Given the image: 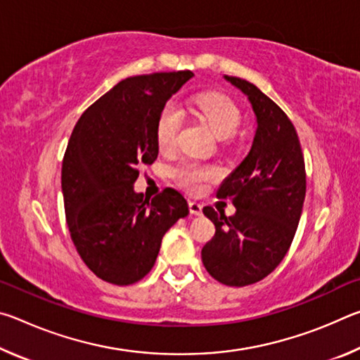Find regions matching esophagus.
I'll list each match as a JSON object with an SVG mask.
<instances>
[{
  "label": "esophagus",
  "instance_id": "esophagus-1",
  "mask_svg": "<svg viewBox=\"0 0 360 360\" xmlns=\"http://www.w3.org/2000/svg\"><path fill=\"white\" fill-rule=\"evenodd\" d=\"M202 210H203V206L200 205V203H197V202H188V211H191L192 214L200 216V214H202Z\"/></svg>",
  "mask_w": 360,
  "mask_h": 360
}]
</instances>
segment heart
<instances>
[{"instance_id": "heart-1", "label": "heart", "mask_w": 360, "mask_h": 360, "mask_svg": "<svg viewBox=\"0 0 360 360\" xmlns=\"http://www.w3.org/2000/svg\"><path fill=\"white\" fill-rule=\"evenodd\" d=\"M192 103L200 117L211 127V130L216 133L217 138H230L238 130L241 124V111L236 106V103L229 98L227 95L203 92L195 95ZM181 124L182 115L179 108L174 103H168L158 115L155 129L157 144L160 150L174 149L176 143H178ZM173 176L181 187L187 188L188 192L197 193L203 191L208 182L219 178V169L212 165H205V163L184 160L174 168Z\"/></svg>"}]
</instances>
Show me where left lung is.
Wrapping results in <instances>:
<instances>
[{
	"mask_svg": "<svg viewBox=\"0 0 360 360\" xmlns=\"http://www.w3.org/2000/svg\"><path fill=\"white\" fill-rule=\"evenodd\" d=\"M225 79L248 95L257 131L248 157L217 191V198L231 200L235 214L225 217L211 206L203 208L216 233L203 246L202 260L216 281L243 288L270 275L289 251L302 216L307 173L288 114L254 84Z\"/></svg>",
	"mask_w": 360,
	"mask_h": 360,
	"instance_id": "1",
	"label": "left lung"
}]
</instances>
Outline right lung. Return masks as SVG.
<instances>
[{
  "label": "right lung",
  "mask_w": 360,
  "mask_h": 360,
  "mask_svg": "<svg viewBox=\"0 0 360 360\" xmlns=\"http://www.w3.org/2000/svg\"><path fill=\"white\" fill-rule=\"evenodd\" d=\"M192 76L187 70L127 77L85 109L71 133L62 165L66 224L77 254L103 281L143 279L163 235L188 214L174 188L150 200L133 184L138 168L158 155V115Z\"/></svg>",
  "instance_id": "1"
}]
</instances>
